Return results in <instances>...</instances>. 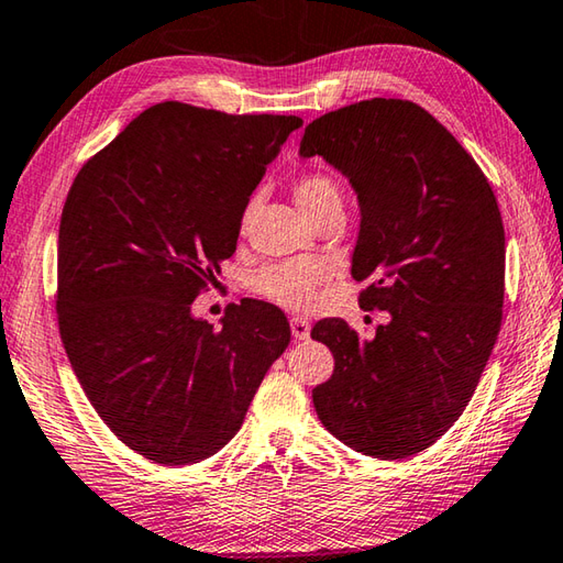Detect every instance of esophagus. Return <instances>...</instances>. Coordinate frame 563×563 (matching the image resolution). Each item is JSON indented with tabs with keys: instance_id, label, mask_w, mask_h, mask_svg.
Listing matches in <instances>:
<instances>
[{
	"instance_id": "34e87169",
	"label": "esophagus",
	"mask_w": 563,
	"mask_h": 563,
	"mask_svg": "<svg viewBox=\"0 0 563 563\" xmlns=\"http://www.w3.org/2000/svg\"><path fill=\"white\" fill-rule=\"evenodd\" d=\"M291 335H294V341H306V338L311 335V323L299 316L291 318Z\"/></svg>"
}]
</instances>
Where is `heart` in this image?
I'll list each match as a JSON object with an SVG mask.
<instances>
[{
	"label": "heart",
	"mask_w": 563,
	"mask_h": 563,
	"mask_svg": "<svg viewBox=\"0 0 563 563\" xmlns=\"http://www.w3.org/2000/svg\"><path fill=\"white\" fill-rule=\"evenodd\" d=\"M294 198L309 220L321 213L323 208L343 203L341 186L321 168H311V172L296 178ZM328 279H331V269L321 262H282L260 269L250 279V286L262 299L279 303L284 309L309 311L318 303V294H321L318 289Z\"/></svg>",
	"instance_id": "obj_1"
}]
</instances>
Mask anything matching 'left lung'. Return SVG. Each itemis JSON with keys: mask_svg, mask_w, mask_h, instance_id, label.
I'll use <instances>...</instances> for the list:
<instances>
[{"mask_svg": "<svg viewBox=\"0 0 563 563\" xmlns=\"http://www.w3.org/2000/svg\"><path fill=\"white\" fill-rule=\"evenodd\" d=\"M316 154L360 200V306L391 321L369 341L343 318L313 325L335 357L313 407L353 451L407 459L468 407L500 333V208L473 156L417 102L373 98L318 117L301 140V156Z\"/></svg>", "mask_w": 563, "mask_h": 563, "instance_id": "obj_1", "label": "left lung"}]
</instances>
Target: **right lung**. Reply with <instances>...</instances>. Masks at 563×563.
<instances>
[{"label": "right lung", "mask_w": 563, "mask_h": 563, "mask_svg": "<svg viewBox=\"0 0 563 563\" xmlns=\"http://www.w3.org/2000/svg\"><path fill=\"white\" fill-rule=\"evenodd\" d=\"M296 114L158 102L82 164L58 230V331L100 419L162 465L218 453L291 341L277 306L190 303L238 247L252 190Z\"/></svg>", "instance_id": "obj_1"}]
</instances>
